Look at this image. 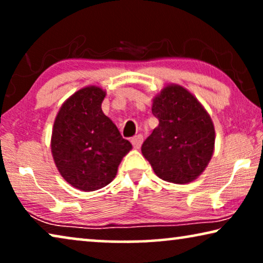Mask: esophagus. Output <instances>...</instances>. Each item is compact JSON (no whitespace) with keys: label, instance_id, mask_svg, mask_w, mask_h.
<instances>
[{"label":"esophagus","instance_id":"obj_1","mask_svg":"<svg viewBox=\"0 0 263 263\" xmlns=\"http://www.w3.org/2000/svg\"><path fill=\"white\" fill-rule=\"evenodd\" d=\"M130 141H132L133 146H134L135 148H140V146H141V143L143 141V136L141 134L135 135V136H133V138L130 139Z\"/></svg>","mask_w":263,"mask_h":263}]
</instances>
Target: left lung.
Segmentation results:
<instances>
[{"instance_id":"obj_1","label":"left lung","mask_w":263,"mask_h":263,"mask_svg":"<svg viewBox=\"0 0 263 263\" xmlns=\"http://www.w3.org/2000/svg\"><path fill=\"white\" fill-rule=\"evenodd\" d=\"M159 125L143 141V157L158 177L184 184L197 178L210 163L215 133L203 106L185 88L165 87L153 100Z\"/></svg>"}]
</instances>
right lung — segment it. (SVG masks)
<instances>
[{"mask_svg": "<svg viewBox=\"0 0 263 263\" xmlns=\"http://www.w3.org/2000/svg\"><path fill=\"white\" fill-rule=\"evenodd\" d=\"M105 92L91 86L75 92L53 123L51 151L60 174L75 188L93 192L109 184L132 143L102 111Z\"/></svg>", "mask_w": 263, "mask_h": 263, "instance_id": "obj_1", "label": "right lung"}]
</instances>
